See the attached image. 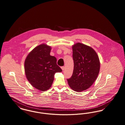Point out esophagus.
I'll return each mask as SVG.
<instances>
[{
    "label": "esophagus",
    "mask_w": 125,
    "mask_h": 125,
    "mask_svg": "<svg viewBox=\"0 0 125 125\" xmlns=\"http://www.w3.org/2000/svg\"><path fill=\"white\" fill-rule=\"evenodd\" d=\"M61 69H62V70L63 71V70H64V69H65V67H64V66L61 67Z\"/></svg>",
    "instance_id": "1"
}]
</instances>
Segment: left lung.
<instances>
[{
    "instance_id": "left-lung-1",
    "label": "left lung",
    "mask_w": 125,
    "mask_h": 125,
    "mask_svg": "<svg viewBox=\"0 0 125 125\" xmlns=\"http://www.w3.org/2000/svg\"><path fill=\"white\" fill-rule=\"evenodd\" d=\"M72 49L74 69L67 82L73 90L81 92L90 87L96 80L99 72L100 62L95 51L89 46L78 43Z\"/></svg>"
}]
</instances>
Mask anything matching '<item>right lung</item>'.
I'll return each mask as SVG.
<instances>
[{"label":"right lung","mask_w":125,"mask_h":125,"mask_svg":"<svg viewBox=\"0 0 125 125\" xmlns=\"http://www.w3.org/2000/svg\"><path fill=\"white\" fill-rule=\"evenodd\" d=\"M51 47L42 44L34 48L25 61V71L29 83L41 91L48 89L54 75L62 71L57 64V58L50 55Z\"/></svg>","instance_id":"add662e5"}]
</instances>
